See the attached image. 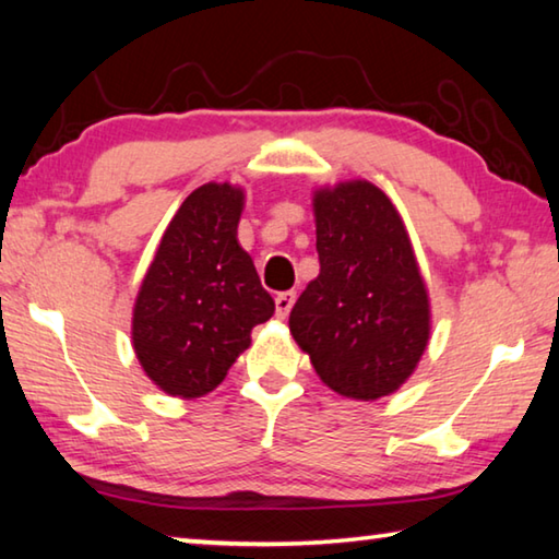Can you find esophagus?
<instances>
[{
  "label": "esophagus",
  "mask_w": 559,
  "mask_h": 559,
  "mask_svg": "<svg viewBox=\"0 0 559 559\" xmlns=\"http://www.w3.org/2000/svg\"><path fill=\"white\" fill-rule=\"evenodd\" d=\"M296 290H286V293H278L276 296V318H288L293 302H296Z\"/></svg>",
  "instance_id": "1"
}]
</instances>
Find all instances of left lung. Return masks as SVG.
Masks as SVG:
<instances>
[{
    "label": "left lung",
    "mask_w": 559,
    "mask_h": 559,
    "mask_svg": "<svg viewBox=\"0 0 559 559\" xmlns=\"http://www.w3.org/2000/svg\"><path fill=\"white\" fill-rule=\"evenodd\" d=\"M320 273L288 328L320 380L347 400L400 390L431 333L427 283L396 206L367 179L313 192Z\"/></svg>",
    "instance_id": "obj_1"
}]
</instances>
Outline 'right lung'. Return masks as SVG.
<instances>
[{
  "mask_svg": "<svg viewBox=\"0 0 559 559\" xmlns=\"http://www.w3.org/2000/svg\"><path fill=\"white\" fill-rule=\"evenodd\" d=\"M243 189L197 187L159 239L132 308V349L159 390L197 400L224 382L273 316L257 266L236 239Z\"/></svg>",
  "mask_w": 559,
  "mask_h": 559,
  "instance_id": "add662e5",
  "label": "right lung"
}]
</instances>
